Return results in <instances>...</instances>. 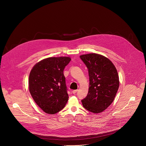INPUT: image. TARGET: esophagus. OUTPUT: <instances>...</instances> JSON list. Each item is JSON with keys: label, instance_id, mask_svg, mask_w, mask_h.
Returning <instances> with one entry per match:
<instances>
[{"label": "esophagus", "instance_id": "1", "mask_svg": "<svg viewBox=\"0 0 146 146\" xmlns=\"http://www.w3.org/2000/svg\"><path fill=\"white\" fill-rule=\"evenodd\" d=\"M77 91H78L77 90H73V91H72V92H73V94H75L77 92Z\"/></svg>", "mask_w": 146, "mask_h": 146}]
</instances>
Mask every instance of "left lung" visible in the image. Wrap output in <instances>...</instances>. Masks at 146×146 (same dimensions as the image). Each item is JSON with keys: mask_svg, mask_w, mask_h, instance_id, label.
<instances>
[{"mask_svg": "<svg viewBox=\"0 0 146 146\" xmlns=\"http://www.w3.org/2000/svg\"><path fill=\"white\" fill-rule=\"evenodd\" d=\"M80 57L88 68L90 78L88 93L81 100L82 106L90 112L101 113L112 103L119 88L117 69L108 58L98 54Z\"/></svg>", "mask_w": 146, "mask_h": 146, "instance_id": "obj_1", "label": "left lung"}]
</instances>
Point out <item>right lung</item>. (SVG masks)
Masks as SVG:
<instances>
[{
    "mask_svg": "<svg viewBox=\"0 0 146 146\" xmlns=\"http://www.w3.org/2000/svg\"><path fill=\"white\" fill-rule=\"evenodd\" d=\"M69 57H51L36 64L29 77L30 93L37 105L45 113L54 114L65 106L68 100L64 70Z\"/></svg>",
    "mask_w": 146,
    "mask_h": 146,
    "instance_id": "add662e5",
    "label": "right lung"
}]
</instances>
